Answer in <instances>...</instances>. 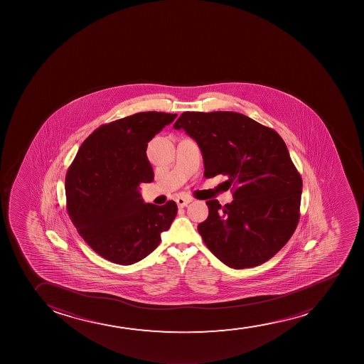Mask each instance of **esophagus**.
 Listing matches in <instances>:
<instances>
[{"label":"esophagus","mask_w":364,"mask_h":364,"mask_svg":"<svg viewBox=\"0 0 364 364\" xmlns=\"http://www.w3.org/2000/svg\"><path fill=\"white\" fill-rule=\"evenodd\" d=\"M189 202H192V199L184 198V197H178V198L176 199V203H177V205H178V207H181V208H183V207H186V205H187V204H188Z\"/></svg>","instance_id":"34e87169"}]
</instances>
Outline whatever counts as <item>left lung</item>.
I'll return each mask as SVG.
<instances>
[{
    "label": "left lung",
    "instance_id": "8db88e82",
    "mask_svg": "<svg viewBox=\"0 0 364 364\" xmlns=\"http://www.w3.org/2000/svg\"><path fill=\"white\" fill-rule=\"evenodd\" d=\"M197 141L204 177L227 176L233 202L207 200L208 218L198 225L204 244L233 269L272 259L300 219L302 180L277 131L233 112H186L173 125Z\"/></svg>",
    "mask_w": 364,
    "mask_h": 364
}]
</instances>
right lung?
<instances>
[{
  "mask_svg": "<svg viewBox=\"0 0 364 364\" xmlns=\"http://www.w3.org/2000/svg\"><path fill=\"white\" fill-rule=\"evenodd\" d=\"M177 114L146 112L104 124L82 142L65 176L67 210L80 237L109 262L131 265L154 252L177 204L145 203L154 181L147 144Z\"/></svg>",
  "mask_w": 364,
  "mask_h": 364,
  "instance_id": "obj_1",
  "label": "right lung"
}]
</instances>
